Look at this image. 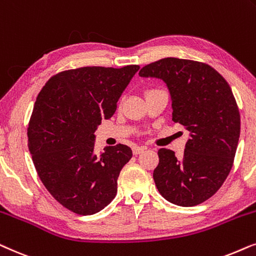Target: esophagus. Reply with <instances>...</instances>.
Wrapping results in <instances>:
<instances>
[{
    "label": "esophagus",
    "mask_w": 256,
    "mask_h": 256,
    "mask_svg": "<svg viewBox=\"0 0 256 256\" xmlns=\"http://www.w3.org/2000/svg\"><path fill=\"white\" fill-rule=\"evenodd\" d=\"M144 150H145V148H142V146H134V148H132V152H134V156H137V154H140V153L144 152Z\"/></svg>",
    "instance_id": "obj_1"
}]
</instances>
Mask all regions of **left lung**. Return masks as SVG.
<instances>
[{
  "label": "left lung",
  "mask_w": 256,
  "mask_h": 256,
  "mask_svg": "<svg viewBox=\"0 0 256 256\" xmlns=\"http://www.w3.org/2000/svg\"><path fill=\"white\" fill-rule=\"evenodd\" d=\"M139 76L165 82L172 120L190 131L182 158L171 150L158 151L153 171L156 188L174 205H199L216 193L233 166L240 114L232 88L208 64L174 57L148 64Z\"/></svg>",
  "instance_id": "obj_1"
}]
</instances>
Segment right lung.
<instances>
[{
    "mask_svg": "<svg viewBox=\"0 0 256 256\" xmlns=\"http://www.w3.org/2000/svg\"><path fill=\"white\" fill-rule=\"evenodd\" d=\"M139 66H84L54 74L34 105L28 148L40 182L71 212L90 216L117 194V179L132 158L126 145L94 153V131L114 116Z\"/></svg>",
    "mask_w": 256,
    "mask_h": 256,
    "instance_id": "1",
    "label": "right lung"
}]
</instances>
